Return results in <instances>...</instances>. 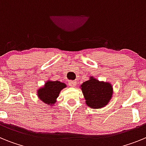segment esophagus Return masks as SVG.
Here are the masks:
<instances>
[{
    "label": "esophagus",
    "mask_w": 146,
    "mask_h": 146,
    "mask_svg": "<svg viewBox=\"0 0 146 146\" xmlns=\"http://www.w3.org/2000/svg\"><path fill=\"white\" fill-rule=\"evenodd\" d=\"M69 85L72 87H75L76 85H77V82L74 80H69Z\"/></svg>",
    "instance_id": "1"
}]
</instances>
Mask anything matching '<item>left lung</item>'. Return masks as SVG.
Instances as JSON below:
<instances>
[{
  "mask_svg": "<svg viewBox=\"0 0 146 146\" xmlns=\"http://www.w3.org/2000/svg\"><path fill=\"white\" fill-rule=\"evenodd\" d=\"M86 104L94 109H99L106 105L113 94V88L110 83L99 82L91 77L81 85Z\"/></svg>",
  "mask_w": 146,
  "mask_h": 146,
  "instance_id": "8db88e82",
  "label": "left lung"
}]
</instances>
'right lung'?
Here are the masks:
<instances>
[{"instance_id": "obj_1", "label": "right lung", "mask_w": 146, "mask_h": 146, "mask_svg": "<svg viewBox=\"0 0 146 146\" xmlns=\"http://www.w3.org/2000/svg\"><path fill=\"white\" fill-rule=\"evenodd\" d=\"M66 86L65 83L60 81H48L45 83L44 87L38 91V98L46 104H55L60 91Z\"/></svg>"}]
</instances>
